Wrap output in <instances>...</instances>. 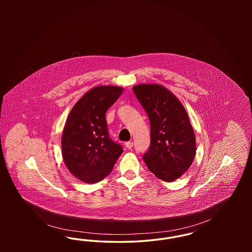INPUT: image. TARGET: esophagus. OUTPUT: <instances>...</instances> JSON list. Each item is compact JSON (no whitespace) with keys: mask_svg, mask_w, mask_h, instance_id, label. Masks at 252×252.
Returning <instances> with one entry per match:
<instances>
[{"mask_svg":"<svg viewBox=\"0 0 252 252\" xmlns=\"http://www.w3.org/2000/svg\"><path fill=\"white\" fill-rule=\"evenodd\" d=\"M126 148L131 149L132 147H133V143L132 142H127V143H126Z\"/></svg>","mask_w":252,"mask_h":252,"instance_id":"34e87169","label":"esophagus"}]
</instances>
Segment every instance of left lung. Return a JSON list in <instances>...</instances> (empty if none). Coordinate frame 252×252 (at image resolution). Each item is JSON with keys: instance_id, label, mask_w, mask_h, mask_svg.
Listing matches in <instances>:
<instances>
[{"instance_id": "left-lung-1", "label": "left lung", "mask_w": 252, "mask_h": 252, "mask_svg": "<svg viewBox=\"0 0 252 252\" xmlns=\"http://www.w3.org/2000/svg\"><path fill=\"white\" fill-rule=\"evenodd\" d=\"M150 121L151 144L144 161L158 179L172 182L192 165L195 136L180 100L165 87L139 84L133 87Z\"/></svg>"}]
</instances>
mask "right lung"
Wrapping results in <instances>:
<instances>
[{"label": "right lung", "mask_w": 252, "mask_h": 252, "mask_svg": "<svg viewBox=\"0 0 252 252\" xmlns=\"http://www.w3.org/2000/svg\"><path fill=\"white\" fill-rule=\"evenodd\" d=\"M118 86H98L82 96L72 108L61 138L62 157L72 176L96 183L111 172L123 147L108 136L106 112L120 97Z\"/></svg>", "instance_id": "1"}]
</instances>
